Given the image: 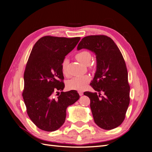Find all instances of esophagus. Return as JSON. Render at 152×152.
I'll return each instance as SVG.
<instances>
[{"label": "esophagus", "instance_id": "obj_1", "mask_svg": "<svg viewBox=\"0 0 152 152\" xmlns=\"http://www.w3.org/2000/svg\"><path fill=\"white\" fill-rule=\"evenodd\" d=\"M78 93H79V94L80 96H82V95H83V92H82V91H78Z\"/></svg>", "mask_w": 152, "mask_h": 152}]
</instances>
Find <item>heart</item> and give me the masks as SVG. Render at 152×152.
<instances>
[{"label":"heart","instance_id":"obj_1","mask_svg":"<svg viewBox=\"0 0 152 152\" xmlns=\"http://www.w3.org/2000/svg\"><path fill=\"white\" fill-rule=\"evenodd\" d=\"M75 57L81 63L84 64L85 65H89L90 68H93V65H92L90 63L92 55L89 50H82L80 51H78L75 54ZM67 66L68 60L65 59L63 61L61 65V71L64 75H67ZM89 82V78L87 75L74 77L67 81L66 87L68 89L71 90L82 91L85 88L86 84H88Z\"/></svg>","mask_w":152,"mask_h":152}]
</instances>
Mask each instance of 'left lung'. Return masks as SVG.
Masks as SVG:
<instances>
[{"mask_svg":"<svg viewBox=\"0 0 152 152\" xmlns=\"http://www.w3.org/2000/svg\"><path fill=\"white\" fill-rule=\"evenodd\" d=\"M83 48L94 52L97 59V69L90 84L96 92L86 91L84 94L90 99L95 123L103 129H113L124 121L130 103L126 62L115 43L107 35L85 37L77 46L78 50Z\"/></svg>","mask_w":152,"mask_h":152,"instance_id":"left-lung-1","label":"left lung"}]
</instances>
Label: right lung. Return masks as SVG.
Returning <instances> with one entry per match:
<instances>
[{"mask_svg":"<svg viewBox=\"0 0 152 152\" xmlns=\"http://www.w3.org/2000/svg\"><path fill=\"white\" fill-rule=\"evenodd\" d=\"M80 39L47 35L32 48L24 72L22 96L27 114L41 130L58 129L65 121L67 107L80 98L75 90L54 95L65 87L61 65Z\"/></svg>","mask_w":152,"mask_h":152,"instance_id":"1","label":"right lung"}]
</instances>
